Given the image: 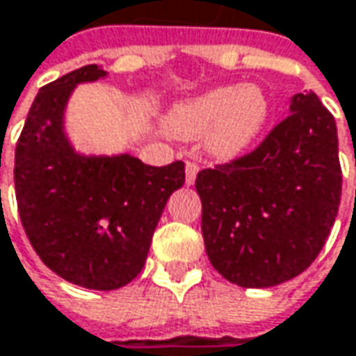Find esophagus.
Wrapping results in <instances>:
<instances>
[{"label":"esophagus","instance_id":"1","mask_svg":"<svg viewBox=\"0 0 356 356\" xmlns=\"http://www.w3.org/2000/svg\"><path fill=\"white\" fill-rule=\"evenodd\" d=\"M197 173H199V165L193 161H187V165H185V183L187 185H193Z\"/></svg>","mask_w":356,"mask_h":356}]
</instances>
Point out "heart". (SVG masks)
<instances>
[{
  "instance_id": "obj_1",
  "label": "heart",
  "mask_w": 356,
  "mask_h": 356,
  "mask_svg": "<svg viewBox=\"0 0 356 356\" xmlns=\"http://www.w3.org/2000/svg\"><path fill=\"white\" fill-rule=\"evenodd\" d=\"M269 115L267 95L255 86H227L177 103L167 127L181 139L207 133V149L219 159H233L249 147Z\"/></svg>"
}]
</instances>
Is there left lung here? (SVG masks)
Instances as JSON below:
<instances>
[{"label":"left lung","mask_w":356,"mask_h":356,"mask_svg":"<svg viewBox=\"0 0 356 356\" xmlns=\"http://www.w3.org/2000/svg\"><path fill=\"white\" fill-rule=\"evenodd\" d=\"M195 189L211 265L247 289L285 283L317 259L339 211L334 117L313 91L297 93L259 147L199 171Z\"/></svg>","instance_id":"left-lung-1"}]
</instances>
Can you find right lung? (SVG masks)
<instances>
[{
    "mask_svg": "<svg viewBox=\"0 0 356 356\" xmlns=\"http://www.w3.org/2000/svg\"><path fill=\"white\" fill-rule=\"evenodd\" d=\"M107 73L86 65L41 87L15 147V197L39 259L73 285L113 291L141 273L153 231L185 163L151 167L127 153L87 157L63 129L77 83Z\"/></svg>",
    "mask_w": 356,
    "mask_h": 356,
    "instance_id": "obj_1",
    "label": "right lung"
}]
</instances>
